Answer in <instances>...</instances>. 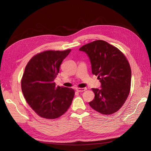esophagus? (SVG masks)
Returning a JSON list of instances; mask_svg holds the SVG:
<instances>
[{
	"label": "esophagus",
	"instance_id": "34e87169",
	"mask_svg": "<svg viewBox=\"0 0 151 151\" xmlns=\"http://www.w3.org/2000/svg\"><path fill=\"white\" fill-rule=\"evenodd\" d=\"M86 90V88H77L76 89V91H77V92H83V91H84Z\"/></svg>",
	"mask_w": 151,
	"mask_h": 151
}]
</instances>
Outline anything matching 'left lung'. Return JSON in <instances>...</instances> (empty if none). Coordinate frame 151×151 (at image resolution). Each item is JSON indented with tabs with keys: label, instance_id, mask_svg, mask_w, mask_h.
<instances>
[{
	"label": "left lung",
	"instance_id": "left-lung-1",
	"mask_svg": "<svg viewBox=\"0 0 151 151\" xmlns=\"http://www.w3.org/2000/svg\"><path fill=\"white\" fill-rule=\"evenodd\" d=\"M88 55L93 74L98 76L101 89L95 94L90 106L104 115H111L123 106L129 94L131 68L119 50L103 40H96L79 48Z\"/></svg>",
	"mask_w": 151,
	"mask_h": 151
}]
</instances>
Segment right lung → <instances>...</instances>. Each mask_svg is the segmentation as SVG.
Returning a JSON list of instances; mask_svg holds the SVG:
<instances>
[{
	"instance_id": "right-lung-1",
	"label": "right lung",
	"mask_w": 151,
	"mask_h": 151,
	"mask_svg": "<svg viewBox=\"0 0 151 151\" xmlns=\"http://www.w3.org/2000/svg\"><path fill=\"white\" fill-rule=\"evenodd\" d=\"M70 51L43 52L36 55L26 66L21 80L22 93L31 108L41 117H60L72 104L74 90L57 86L54 82L62 61Z\"/></svg>"
}]
</instances>
